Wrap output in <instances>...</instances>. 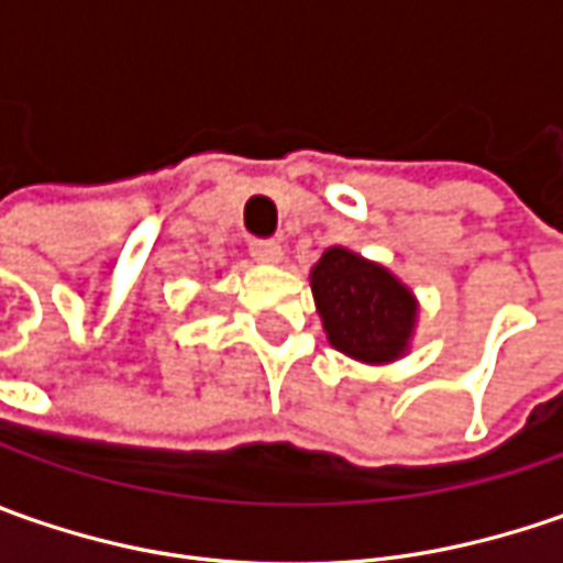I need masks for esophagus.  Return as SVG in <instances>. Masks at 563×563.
Listing matches in <instances>:
<instances>
[{"mask_svg":"<svg viewBox=\"0 0 563 563\" xmlns=\"http://www.w3.org/2000/svg\"><path fill=\"white\" fill-rule=\"evenodd\" d=\"M250 256L256 263H263V266H278L285 260V250H282L278 241H253L250 244Z\"/></svg>","mask_w":563,"mask_h":563,"instance_id":"1","label":"esophagus"}]
</instances>
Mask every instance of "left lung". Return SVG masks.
Returning a JSON list of instances; mask_svg holds the SVG:
<instances>
[{
    "instance_id": "8db88e82",
    "label": "left lung",
    "mask_w": 563,
    "mask_h": 563,
    "mask_svg": "<svg viewBox=\"0 0 563 563\" xmlns=\"http://www.w3.org/2000/svg\"><path fill=\"white\" fill-rule=\"evenodd\" d=\"M316 313L344 357L385 366L410 354L420 300L388 266L351 247H329L310 269Z\"/></svg>"
}]
</instances>
